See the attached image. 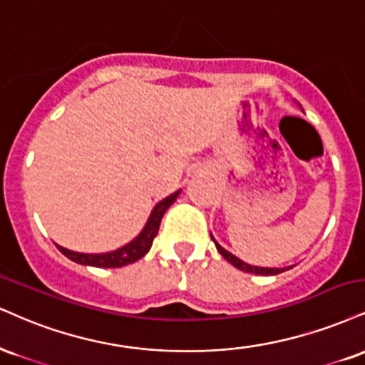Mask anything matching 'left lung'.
<instances>
[{
	"label": "left lung",
	"instance_id": "left-lung-1",
	"mask_svg": "<svg viewBox=\"0 0 365 365\" xmlns=\"http://www.w3.org/2000/svg\"><path fill=\"white\" fill-rule=\"evenodd\" d=\"M210 238H212L214 243H216V248L217 252L222 255V257L226 258L227 262L231 263V265H235L236 269L243 270V272H248V274H255V275H277V274H282V272H285L287 269H292V267H287V269H269V267H255V265H250V263H245L243 260H240L238 257H235V255L227 252V250H225L221 247V245L217 243L216 240H214V236L210 235Z\"/></svg>",
	"mask_w": 365,
	"mask_h": 365
}]
</instances>
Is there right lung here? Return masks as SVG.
Returning a JSON list of instances; mask_svg holds the SVG:
<instances>
[{
    "instance_id": "add662e5",
    "label": "right lung",
    "mask_w": 365,
    "mask_h": 365,
    "mask_svg": "<svg viewBox=\"0 0 365 365\" xmlns=\"http://www.w3.org/2000/svg\"><path fill=\"white\" fill-rule=\"evenodd\" d=\"M180 192L177 190L175 194H171L163 199L161 202H158L155 205V209L151 210V216H149L146 226L143 227V231L139 232L135 238L127 243L125 247L115 250V252H108V253H78V252H71V250L59 247V252L68 257L69 260L80 263V265H90V267H100V269H118V267L129 265V263L138 262L139 258H143L144 255L149 252L151 248L153 240L158 235V230H160L161 219H163V214L166 212V209L177 200V197L180 195Z\"/></svg>"
}]
</instances>
